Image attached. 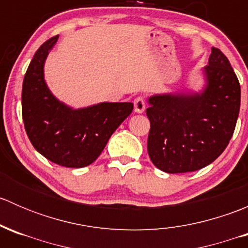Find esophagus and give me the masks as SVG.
<instances>
[{"instance_id":"obj_1","label":"esophagus","mask_w":248,"mask_h":248,"mask_svg":"<svg viewBox=\"0 0 248 248\" xmlns=\"http://www.w3.org/2000/svg\"><path fill=\"white\" fill-rule=\"evenodd\" d=\"M134 111L138 112V114H141V112L145 111V108H146V104H145V99L142 97H137L134 99Z\"/></svg>"}]
</instances>
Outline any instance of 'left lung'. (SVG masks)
Returning a JSON list of instances; mask_svg holds the SVG:
<instances>
[{
  "label": "left lung",
  "instance_id": "left-lung-1",
  "mask_svg": "<svg viewBox=\"0 0 248 248\" xmlns=\"http://www.w3.org/2000/svg\"><path fill=\"white\" fill-rule=\"evenodd\" d=\"M198 91L157 93L149 97L147 152L152 163L169 174L196 171L209 166L228 145L240 110L239 80L228 59L211 47L202 69Z\"/></svg>",
  "mask_w": 248,
  "mask_h": 248
}]
</instances>
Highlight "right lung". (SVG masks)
Segmentation results:
<instances>
[{"instance_id":"obj_1","label":"right lung","mask_w":248,"mask_h":248,"mask_svg":"<svg viewBox=\"0 0 248 248\" xmlns=\"http://www.w3.org/2000/svg\"><path fill=\"white\" fill-rule=\"evenodd\" d=\"M55 36L34 54L22 82V119L27 137L46 158L67 168H82L97 159L111 134L131 115V102H101L73 108L54 96L44 78Z\"/></svg>"}]
</instances>
